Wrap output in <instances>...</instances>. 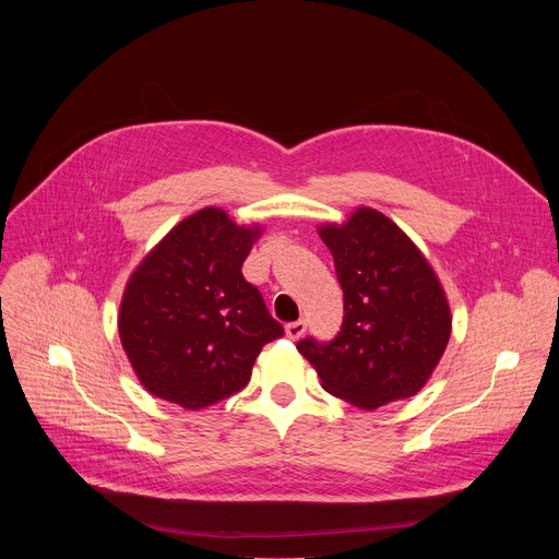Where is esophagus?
Returning <instances> with one entry per match:
<instances>
[{"label": "esophagus", "instance_id": "esophagus-1", "mask_svg": "<svg viewBox=\"0 0 559 559\" xmlns=\"http://www.w3.org/2000/svg\"><path fill=\"white\" fill-rule=\"evenodd\" d=\"M305 330H307V323L300 318V321H294V323H289V325L285 328V334H287L292 341H298V338L305 334Z\"/></svg>", "mask_w": 559, "mask_h": 559}]
</instances>
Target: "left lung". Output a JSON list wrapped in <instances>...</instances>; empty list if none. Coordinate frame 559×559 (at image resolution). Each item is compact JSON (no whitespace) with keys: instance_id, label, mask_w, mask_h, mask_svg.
Instances as JSON below:
<instances>
[{"instance_id":"obj_1","label":"left lung","mask_w":559,"mask_h":559,"mask_svg":"<svg viewBox=\"0 0 559 559\" xmlns=\"http://www.w3.org/2000/svg\"><path fill=\"white\" fill-rule=\"evenodd\" d=\"M318 234L334 257L345 316L332 341L307 336L296 349L330 393L360 409L416 395L451 334V311L427 259L369 207Z\"/></svg>"}]
</instances>
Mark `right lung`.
<instances>
[{
    "instance_id": "1",
    "label": "right lung",
    "mask_w": 559,
    "mask_h": 559,
    "mask_svg": "<svg viewBox=\"0 0 559 559\" xmlns=\"http://www.w3.org/2000/svg\"><path fill=\"white\" fill-rule=\"evenodd\" d=\"M261 234L205 207L181 221L132 274L119 336L141 384L183 409L241 391L263 345L285 334L243 263Z\"/></svg>"
}]
</instances>
